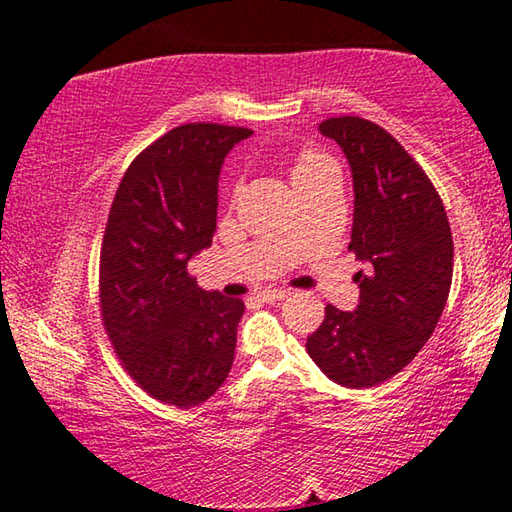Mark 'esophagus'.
<instances>
[{"mask_svg":"<svg viewBox=\"0 0 512 512\" xmlns=\"http://www.w3.org/2000/svg\"><path fill=\"white\" fill-rule=\"evenodd\" d=\"M257 296H259V300H264V302H280V300H284V298H289V291H282V289H264V291H259Z\"/></svg>","mask_w":512,"mask_h":512,"instance_id":"esophagus-1","label":"esophagus"}]
</instances>
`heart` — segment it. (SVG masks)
I'll return each mask as SVG.
<instances>
[{
    "label": "heart",
    "instance_id": "obj_1",
    "mask_svg": "<svg viewBox=\"0 0 512 512\" xmlns=\"http://www.w3.org/2000/svg\"><path fill=\"white\" fill-rule=\"evenodd\" d=\"M334 169V162L327 158V155L318 153V151H302L298 153L296 162H293V169H291V178H293V185H302L307 183V180H314L318 176H323V173H332Z\"/></svg>",
    "mask_w": 512,
    "mask_h": 512
}]
</instances>
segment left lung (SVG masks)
Segmentation results:
<instances>
[{"label":"left lung","mask_w":512,"mask_h":512,"mask_svg":"<svg viewBox=\"0 0 512 512\" xmlns=\"http://www.w3.org/2000/svg\"><path fill=\"white\" fill-rule=\"evenodd\" d=\"M318 131L341 146L352 169L350 250L363 264L354 311L325 307L307 352L336 384L368 388L413 361L436 329L452 289L454 241L427 173L384 128L332 117Z\"/></svg>","instance_id":"obj_1"}]
</instances>
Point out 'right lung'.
Returning <instances> with one entry per match:
<instances>
[{
  "label": "right lung",
  "mask_w": 512,
  "mask_h": 512,
  "mask_svg": "<svg viewBox=\"0 0 512 512\" xmlns=\"http://www.w3.org/2000/svg\"><path fill=\"white\" fill-rule=\"evenodd\" d=\"M250 128L183 124L146 146L112 201L99 307L121 366L153 400L192 409L235 361L244 302L203 291L187 262L212 244L219 173Z\"/></svg>",
  "instance_id": "add662e5"
}]
</instances>
